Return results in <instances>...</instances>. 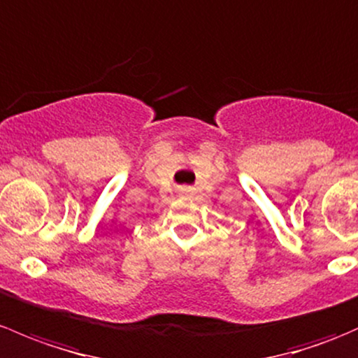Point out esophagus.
Listing matches in <instances>:
<instances>
[{
	"instance_id": "esophagus-1",
	"label": "esophagus",
	"mask_w": 358,
	"mask_h": 358,
	"mask_svg": "<svg viewBox=\"0 0 358 358\" xmlns=\"http://www.w3.org/2000/svg\"><path fill=\"white\" fill-rule=\"evenodd\" d=\"M182 192H183V194H187V192H190V189H189V187H185V189H182Z\"/></svg>"
}]
</instances>
